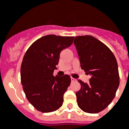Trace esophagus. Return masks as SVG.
I'll list each match as a JSON object with an SVG mask.
<instances>
[{
    "label": "esophagus",
    "mask_w": 129,
    "mask_h": 129,
    "mask_svg": "<svg viewBox=\"0 0 129 129\" xmlns=\"http://www.w3.org/2000/svg\"><path fill=\"white\" fill-rule=\"evenodd\" d=\"M71 81H72V82H75V81H76V80L74 79V78H71Z\"/></svg>",
    "instance_id": "1"
}]
</instances>
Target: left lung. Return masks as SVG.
Masks as SVG:
<instances>
[{
  "mask_svg": "<svg viewBox=\"0 0 129 129\" xmlns=\"http://www.w3.org/2000/svg\"><path fill=\"white\" fill-rule=\"evenodd\" d=\"M74 44L81 69L91 76L88 84L78 80L81 88L76 93L78 105L84 112H100L114 99L119 85L117 60L109 48L93 36L75 37Z\"/></svg>",
  "mask_w": 129,
  "mask_h": 129,
  "instance_id": "obj_1",
  "label": "left lung"
}]
</instances>
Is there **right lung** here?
<instances>
[{
    "mask_svg": "<svg viewBox=\"0 0 129 129\" xmlns=\"http://www.w3.org/2000/svg\"><path fill=\"white\" fill-rule=\"evenodd\" d=\"M74 37L47 35L36 40L25 52L20 71L21 82L27 100L37 110L49 113L59 109L71 84L68 74L53 76L62 50Z\"/></svg>",
    "mask_w": 129,
    "mask_h": 129,
    "instance_id": "1",
    "label": "right lung"
}]
</instances>
